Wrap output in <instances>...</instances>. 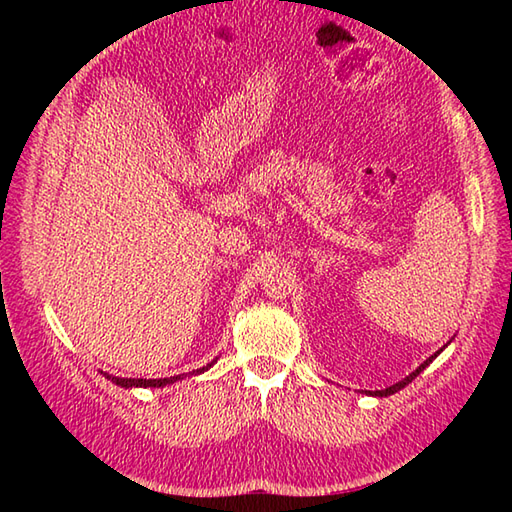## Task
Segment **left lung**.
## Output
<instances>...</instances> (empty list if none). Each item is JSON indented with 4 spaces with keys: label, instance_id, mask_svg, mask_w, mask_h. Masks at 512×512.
I'll return each instance as SVG.
<instances>
[{
    "label": "left lung",
    "instance_id": "1",
    "mask_svg": "<svg viewBox=\"0 0 512 512\" xmlns=\"http://www.w3.org/2000/svg\"><path fill=\"white\" fill-rule=\"evenodd\" d=\"M436 356H438V354H436ZM436 356H431V358H427V361H424V363H422V365H420V367L416 369V372H413V374H409L407 378H402V380H400V383H396V385H391V387H387V389H378V391H374V396H380V398H383V396H391V394H396V391H400L402 387H405V385H409V383H411V380H413V378H416V376H418V374L422 372V369H424V367H427V365H429V363H431V361H433V358H436Z\"/></svg>",
    "mask_w": 512,
    "mask_h": 512
}]
</instances>
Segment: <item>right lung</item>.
Returning <instances> with one entry per match:
<instances>
[{"instance_id": "add662e5", "label": "right lung", "mask_w": 512, "mask_h": 512, "mask_svg": "<svg viewBox=\"0 0 512 512\" xmlns=\"http://www.w3.org/2000/svg\"><path fill=\"white\" fill-rule=\"evenodd\" d=\"M213 363L215 361H211L209 365L202 367V369H195V372H191V374H200V372H204V369H209ZM105 376L110 378L112 383L121 385V387H162V385H167V383H173V380L184 378V374L173 376V378H116V376H110V374H105Z\"/></svg>"}]
</instances>
